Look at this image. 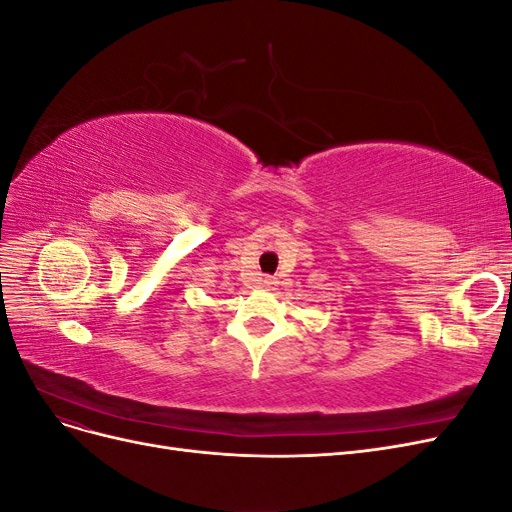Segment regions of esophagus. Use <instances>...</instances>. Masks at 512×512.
<instances>
[{
	"mask_svg": "<svg viewBox=\"0 0 512 512\" xmlns=\"http://www.w3.org/2000/svg\"><path fill=\"white\" fill-rule=\"evenodd\" d=\"M260 286H262V288H271V286H275V280H273V277H262Z\"/></svg>",
	"mask_w": 512,
	"mask_h": 512,
	"instance_id": "1",
	"label": "esophagus"
}]
</instances>
